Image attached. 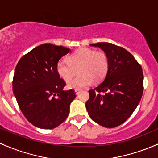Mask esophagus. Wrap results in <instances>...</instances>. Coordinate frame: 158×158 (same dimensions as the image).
I'll return each mask as SVG.
<instances>
[{"instance_id": "34e87169", "label": "esophagus", "mask_w": 158, "mask_h": 158, "mask_svg": "<svg viewBox=\"0 0 158 158\" xmlns=\"http://www.w3.org/2000/svg\"><path fill=\"white\" fill-rule=\"evenodd\" d=\"M80 92H81V91L79 90V89H76V90H75V93H76V95H78V94L80 93Z\"/></svg>"}]
</instances>
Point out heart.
<instances>
[{"label":"heart","mask_w":158,"mask_h":158,"mask_svg":"<svg viewBox=\"0 0 158 158\" xmlns=\"http://www.w3.org/2000/svg\"><path fill=\"white\" fill-rule=\"evenodd\" d=\"M109 62L107 54L101 51L91 48H80L67 57V61L60 60L56 65L58 76L64 82H69L77 69L79 75L68 84V88L81 89L92 84L93 80L98 82L105 77Z\"/></svg>","instance_id":"b5f03b06"}]
</instances>
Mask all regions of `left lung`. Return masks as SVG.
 Here are the masks:
<instances>
[{
    "mask_svg": "<svg viewBox=\"0 0 158 158\" xmlns=\"http://www.w3.org/2000/svg\"><path fill=\"white\" fill-rule=\"evenodd\" d=\"M104 51L109 66L102 83L89 91L85 107L89 117L99 125L114 128L123 123L140 102L143 72L133 56L122 47L108 42L92 44Z\"/></svg>",
    "mask_w": 158,
    "mask_h": 158,
    "instance_id": "1",
    "label": "left lung"
}]
</instances>
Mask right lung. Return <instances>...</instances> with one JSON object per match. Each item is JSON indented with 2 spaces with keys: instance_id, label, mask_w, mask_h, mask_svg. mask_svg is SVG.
Returning <instances> with one entry per match:
<instances>
[{
  "instance_id": "add662e5",
  "label": "right lung",
  "mask_w": 158,
  "mask_h": 158,
  "mask_svg": "<svg viewBox=\"0 0 158 158\" xmlns=\"http://www.w3.org/2000/svg\"><path fill=\"white\" fill-rule=\"evenodd\" d=\"M70 49L52 44H41L21 57L15 68L13 92L27 120L36 127L51 129L67 118L76 98L73 89L64 91L66 82L56 65Z\"/></svg>"
}]
</instances>
